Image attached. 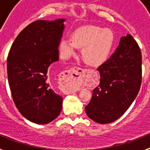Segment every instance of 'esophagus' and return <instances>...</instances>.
Here are the masks:
<instances>
[{
  "mask_svg": "<svg viewBox=\"0 0 150 150\" xmlns=\"http://www.w3.org/2000/svg\"><path fill=\"white\" fill-rule=\"evenodd\" d=\"M83 69L73 68L68 71V74L64 78V82L68 89H71L75 84H78L82 80Z\"/></svg>",
  "mask_w": 150,
  "mask_h": 150,
  "instance_id": "1",
  "label": "esophagus"
}]
</instances>
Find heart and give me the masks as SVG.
Here are the masks:
<instances>
[{"label":"heart","mask_w":150,"mask_h":150,"mask_svg":"<svg viewBox=\"0 0 150 150\" xmlns=\"http://www.w3.org/2000/svg\"><path fill=\"white\" fill-rule=\"evenodd\" d=\"M114 42V34L109 29L86 25L73 33L72 40L62 39L60 42V51L64 58L68 59L75 54L78 47H83L84 61L90 65H99L107 59Z\"/></svg>","instance_id":"heart-1"}]
</instances>
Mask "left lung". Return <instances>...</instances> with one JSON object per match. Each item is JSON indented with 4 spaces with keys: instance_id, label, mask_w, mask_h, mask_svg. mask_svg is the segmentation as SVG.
I'll return each instance as SVG.
<instances>
[{
    "instance_id": "1",
    "label": "left lung",
    "mask_w": 150,
    "mask_h": 150,
    "mask_svg": "<svg viewBox=\"0 0 150 150\" xmlns=\"http://www.w3.org/2000/svg\"><path fill=\"white\" fill-rule=\"evenodd\" d=\"M100 85L86 107L89 118L100 124L116 121L137 96L142 83V53L137 42L127 34L107 61L97 68Z\"/></svg>"
}]
</instances>
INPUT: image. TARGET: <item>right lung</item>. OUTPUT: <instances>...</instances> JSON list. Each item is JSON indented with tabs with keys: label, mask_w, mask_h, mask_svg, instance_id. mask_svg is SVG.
Instances as JSON below:
<instances>
[{
	"label": "right lung",
	"mask_w": 150,
	"mask_h": 150,
	"mask_svg": "<svg viewBox=\"0 0 150 150\" xmlns=\"http://www.w3.org/2000/svg\"><path fill=\"white\" fill-rule=\"evenodd\" d=\"M64 19L37 20L28 25L13 42L7 60L13 101L29 121L47 124L62 108V98L48 80L47 70L58 61V46Z\"/></svg>",
	"instance_id": "1"
}]
</instances>
